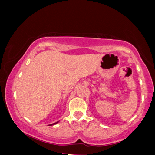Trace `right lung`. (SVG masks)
<instances>
[{
	"label": "right lung",
	"instance_id": "1",
	"mask_svg": "<svg viewBox=\"0 0 155 155\" xmlns=\"http://www.w3.org/2000/svg\"><path fill=\"white\" fill-rule=\"evenodd\" d=\"M57 123H58V121H57V122H56V123H54V124H49V125H48V126H54V125L56 124Z\"/></svg>",
	"mask_w": 155,
	"mask_h": 155
}]
</instances>
